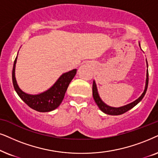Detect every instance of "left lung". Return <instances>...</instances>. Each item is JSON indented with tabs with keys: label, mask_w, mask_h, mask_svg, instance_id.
Returning a JSON list of instances; mask_svg holds the SVG:
<instances>
[{
	"label": "left lung",
	"mask_w": 158,
	"mask_h": 158,
	"mask_svg": "<svg viewBox=\"0 0 158 158\" xmlns=\"http://www.w3.org/2000/svg\"><path fill=\"white\" fill-rule=\"evenodd\" d=\"M139 45L140 46L139 43ZM147 67L148 68V61H147ZM148 77H149V74H148V70H147V78H146V82H145V87H144V92H143V93L141 94L139 98L136 99V100H134V102H131V103L127 104L126 105V106H123L121 107H118V108H115V107H111V106H108V105H106L103 101L101 100L100 97L99 95L98 87H97L95 81H93V85H92V95H93L94 100L95 101L96 104L98 105V108H100V110H102L103 113H106V114L111 115H118L123 114V113H124L126 112H127L128 110H129L130 109L133 108L134 107L136 106V105H137L139 102L142 100V98H144L148 87V81H149Z\"/></svg>",
	"instance_id": "left-lung-1"
}]
</instances>
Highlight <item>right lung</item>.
Instances as JSON below:
<instances>
[{"label": "right lung", "instance_id": "add662e5", "mask_svg": "<svg viewBox=\"0 0 158 158\" xmlns=\"http://www.w3.org/2000/svg\"><path fill=\"white\" fill-rule=\"evenodd\" d=\"M16 60L17 56L14 60L12 71V81L15 91L19 98L29 107L38 112H50L57 108L64 100L67 88L77 73V69H73L63 73L54 85L46 91L37 94H30L23 92L16 81L15 77Z\"/></svg>", "mask_w": 158, "mask_h": 158}]
</instances>
